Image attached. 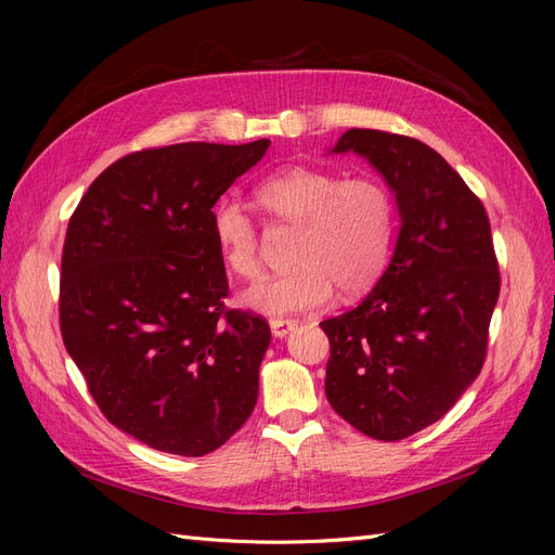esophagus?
Returning <instances> with one entry per match:
<instances>
[{"instance_id":"1","label":"esophagus","mask_w":555,"mask_h":555,"mask_svg":"<svg viewBox=\"0 0 555 555\" xmlns=\"http://www.w3.org/2000/svg\"><path fill=\"white\" fill-rule=\"evenodd\" d=\"M294 328H296L294 319H282V317L271 319V331H273L275 338H284V335H287V333L294 331Z\"/></svg>"}]
</instances>
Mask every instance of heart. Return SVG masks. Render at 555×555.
<instances>
[{
    "label": "heart",
    "instance_id": "1",
    "mask_svg": "<svg viewBox=\"0 0 555 555\" xmlns=\"http://www.w3.org/2000/svg\"><path fill=\"white\" fill-rule=\"evenodd\" d=\"M257 204L273 224L296 227L289 263L243 292L241 304L263 314L324 308L333 289L351 298L371 289L393 243V196L375 178H343L314 166H289L266 178ZM212 238L224 266L243 280L261 271L259 229L233 198L212 210Z\"/></svg>",
    "mask_w": 555,
    "mask_h": 555
}]
</instances>
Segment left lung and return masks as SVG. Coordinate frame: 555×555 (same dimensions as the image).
<instances>
[{
	"label": "left lung",
	"mask_w": 555,
	"mask_h": 555,
	"mask_svg": "<svg viewBox=\"0 0 555 555\" xmlns=\"http://www.w3.org/2000/svg\"><path fill=\"white\" fill-rule=\"evenodd\" d=\"M335 153L371 162L396 192L400 233L361 306L324 319L326 398L357 430L396 442L442 418L481 373L500 296L479 196L426 143L345 131Z\"/></svg>",
	"instance_id": "left-lung-1"
}]
</instances>
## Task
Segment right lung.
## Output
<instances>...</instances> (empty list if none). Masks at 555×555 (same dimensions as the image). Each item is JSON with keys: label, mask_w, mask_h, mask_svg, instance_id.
<instances>
[{"label": "right lung", "mask_w": 555, "mask_h": 555, "mask_svg": "<svg viewBox=\"0 0 555 555\" xmlns=\"http://www.w3.org/2000/svg\"><path fill=\"white\" fill-rule=\"evenodd\" d=\"M271 141L176 143L113 162L76 206L62 249L60 331L113 426L204 456L257 405L263 317L229 310L212 206Z\"/></svg>", "instance_id": "right-lung-1"}]
</instances>
